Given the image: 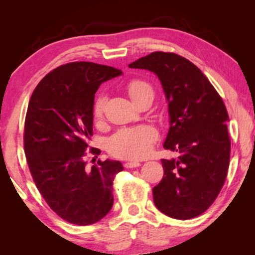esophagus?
<instances>
[{"label": "esophagus", "mask_w": 255, "mask_h": 255, "mask_svg": "<svg viewBox=\"0 0 255 255\" xmlns=\"http://www.w3.org/2000/svg\"><path fill=\"white\" fill-rule=\"evenodd\" d=\"M141 165V163L138 161H130V162H126L125 163V167H127V169H132V167H138Z\"/></svg>", "instance_id": "obj_1"}]
</instances>
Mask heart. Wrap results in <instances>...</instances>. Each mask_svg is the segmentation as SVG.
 <instances>
[{
    "label": "heart",
    "instance_id": "obj_1",
    "mask_svg": "<svg viewBox=\"0 0 255 255\" xmlns=\"http://www.w3.org/2000/svg\"><path fill=\"white\" fill-rule=\"evenodd\" d=\"M126 89L129 97L136 105L145 99L153 100L154 90L152 85L142 79H133L129 81ZM105 104L106 99L104 95L97 97L93 107L95 121L100 122L104 116ZM156 140H158V132L149 125L123 128L114 133L108 140L107 150L116 158L139 160L150 153Z\"/></svg>",
    "mask_w": 255,
    "mask_h": 255
}]
</instances>
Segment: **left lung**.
<instances>
[{
  "mask_svg": "<svg viewBox=\"0 0 255 255\" xmlns=\"http://www.w3.org/2000/svg\"><path fill=\"white\" fill-rule=\"evenodd\" d=\"M129 68L159 78L170 116L163 147L180 153L161 160L164 175L152 188L154 205L171 218L197 217L217 198L229 167V116L223 99L194 63L176 53L155 51Z\"/></svg>",
  "mask_w": 255,
  "mask_h": 255,
  "instance_id": "1",
  "label": "left lung"
}]
</instances>
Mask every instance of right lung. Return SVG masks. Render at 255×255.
I'll return each mask as SVG.
<instances>
[{"label":"right lung","instance_id":"right-lung-1","mask_svg":"<svg viewBox=\"0 0 255 255\" xmlns=\"http://www.w3.org/2000/svg\"><path fill=\"white\" fill-rule=\"evenodd\" d=\"M123 72L94 62H70L52 70L30 97L24 149L38 191L55 213L70 224L100 221L113 207V181L124 170L119 161H84L93 134V106L103 82ZM92 154L101 151L91 149Z\"/></svg>","mask_w":255,"mask_h":255}]
</instances>
